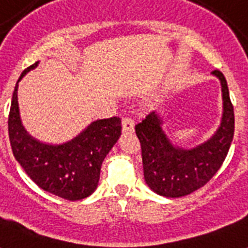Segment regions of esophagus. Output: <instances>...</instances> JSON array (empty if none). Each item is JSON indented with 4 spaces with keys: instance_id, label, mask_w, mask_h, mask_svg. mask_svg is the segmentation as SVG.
<instances>
[{
    "instance_id": "obj_1",
    "label": "esophagus",
    "mask_w": 248,
    "mask_h": 248,
    "mask_svg": "<svg viewBox=\"0 0 248 248\" xmlns=\"http://www.w3.org/2000/svg\"><path fill=\"white\" fill-rule=\"evenodd\" d=\"M134 127H135V121L132 118H128V117L122 118V130H124V132H132Z\"/></svg>"
}]
</instances>
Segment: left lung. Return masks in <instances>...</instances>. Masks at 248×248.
I'll return each mask as SVG.
<instances>
[{
  "label": "left lung",
  "instance_id": "left-lung-1",
  "mask_svg": "<svg viewBox=\"0 0 248 248\" xmlns=\"http://www.w3.org/2000/svg\"><path fill=\"white\" fill-rule=\"evenodd\" d=\"M221 83L223 117L219 128L204 143L192 148L175 147L162 128V118L155 110L135 126L143 157L144 179L159 196L179 198L207 184L221 167L234 135V110L227 79L214 71Z\"/></svg>",
  "mask_w": 248,
  "mask_h": 248
}]
</instances>
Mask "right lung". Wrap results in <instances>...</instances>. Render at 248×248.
<instances>
[{"mask_svg":"<svg viewBox=\"0 0 248 248\" xmlns=\"http://www.w3.org/2000/svg\"><path fill=\"white\" fill-rule=\"evenodd\" d=\"M28 67L17 82L37 67ZM118 117L93 121L71 141L59 145L41 143L25 131L19 116L17 83L9 113V138L14 157L41 189L68 201L93 194L100 177L101 163L121 136Z\"/></svg>","mask_w":248,"mask_h":248,"instance_id":"obj_1","label":"right lung"}]
</instances>
